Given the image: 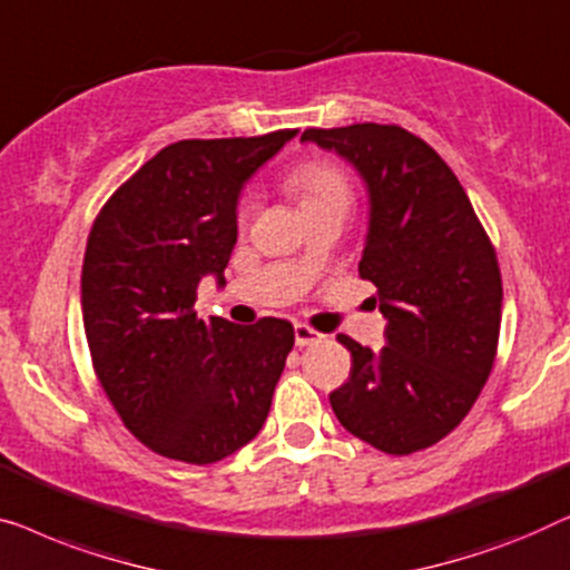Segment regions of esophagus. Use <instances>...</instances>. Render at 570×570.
Returning <instances> with one entry per match:
<instances>
[{
    "label": "esophagus",
    "instance_id": "esophagus-1",
    "mask_svg": "<svg viewBox=\"0 0 570 570\" xmlns=\"http://www.w3.org/2000/svg\"><path fill=\"white\" fill-rule=\"evenodd\" d=\"M325 335L323 333H317V331H312L309 325H304V323H296L294 325V341H296V346H312V343H320L323 341Z\"/></svg>",
    "mask_w": 570,
    "mask_h": 570
}]
</instances>
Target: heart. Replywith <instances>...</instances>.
<instances>
[{
  "label": "heart",
  "instance_id": "obj_1",
  "mask_svg": "<svg viewBox=\"0 0 570 570\" xmlns=\"http://www.w3.org/2000/svg\"><path fill=\"white\" fill-rule=\"evenodd\" d=\"M288 186H292L296 198H299L302 212L331 202H341V198L351 202V186L346 175H343L335 165L320 163V159H312V163L296 167L292 178H288ZM247 212H250V202H243L239 214L245 216Z\"/></svg>",
  "mask_w": 570,
  "mask_h": 570
}]
</instances>
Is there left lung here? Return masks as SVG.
Returning a JSON list of instances; mask_svg holds the SVG:
<instances>
[{
  "instance_id": "obj_1",
  "label": "left lung",
  "mask_w": 570,
  "mask_h": 570,
  "mask_svg": "<svg viewBox=\"0 0 570 570\" xmlns=\"http://www.w3.org/2000/svg\"><path fill=\"white\" fill-rule=\"evenodd\" d=\"M302 141L362 175L368 229L358 274L387 317L382 351L338 335L354 364L331 392L333 413L380 452H419L460 426L493 368L503 302L495 250L456 175L405 128H307Z\"/></svg>"
}]
</instances>
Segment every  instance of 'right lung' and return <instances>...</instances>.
Returning a JSON list of instances; mask_svg holds the SVG:
<instances>
[{
	"mask_svg": "<svg viewBox=\"0 0 570 570\" xmlns=\"http://www.w3.org/2000/svg\"><path fill=\"white\" fill-rule=\"evenodd\" d=\"M296 136L186 139L159 149L102 206L87 239L82 320L95 374L151 452L212 464L258 436L294 346L292 323L194 312L224 284L245 183Z\"/></svg>",
	"mask_w": 570,
	"mask_h": 570,
	"instance_id": "add662e5",
	"label": "right lung"
}]
</instances>
